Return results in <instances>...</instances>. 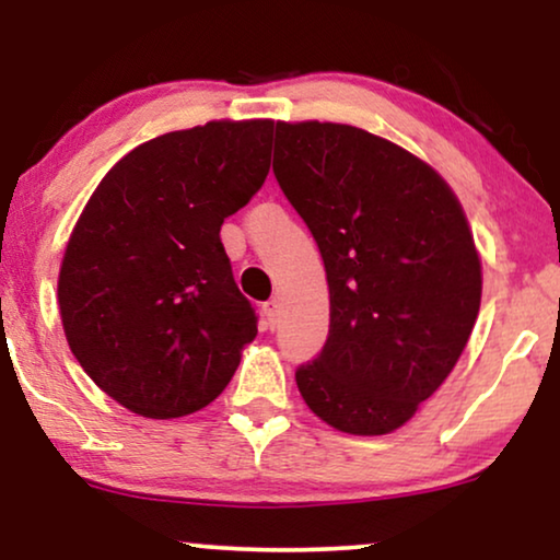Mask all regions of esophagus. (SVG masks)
Masks as SVG:
<instances>
[{"instance_id":"obj_1","label":"esophagus","mask_w":560,"mask_h":560,"mask_svg":"<svg viewBox=\"0 0 560 560\" xmlns=\"http://www.w3.org/2000/svg\"><path fill=\"white\" fill-rule=\"evenodd\" d=\"M280 305H278V301H267L265 305H262V313H265V320H267V326L270 328H275V324H278V311Z\"/></svg>"}]
</instances>
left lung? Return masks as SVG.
I'll list each match as a JSON object with an SVG mask.
<instances>
[{
  "instance_id": "obj_1",
  "label": "left lung",
  "mask_w": 560,
  "mask_h": 560,
  "mask_svg": "<svg viewBox=\"0 0 560 560\" xmlns=\"http://www.w3.org/2000/svg\"><path fill=\"white\" fill-rule=\"evenodd\" d=\"M275 178L316 240L331 324L295 370L336 431L385 435L454 370L481 303V262L448 183L395 142L331 121H278Z\"/></svg>"
}]
</instances>
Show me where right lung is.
<instances>
[{"mask_svg": "<svg viewBox=\"0 0 560 560\" xmlns=\"http://www.w3.org/2000/svg\"><path fill=\"white\" fill-rule=\"evenodd\" d=\"M272 125L160 135L104 175L75 221L58 275L68 347L137 416L206 408L257 336L219 232L262 188Z\"/></svg>", "mask_w": 560, "mask_h": 560, "instance_id": "obj_1", "label": "right lung"}]
</instances>
